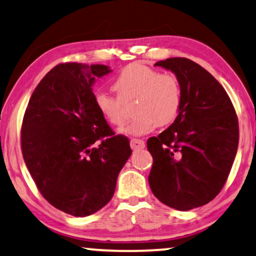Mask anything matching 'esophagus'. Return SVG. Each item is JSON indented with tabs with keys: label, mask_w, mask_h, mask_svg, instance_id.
Listing matches in <instances>:
<instances>
[{
	"label": "esophagus",
	"mask_w": 256,
	"mask_h": 256,
	"mask_svg": "<svg viewBox=\"0 0 256 256\" xmlns=\"http://www.w3.org/2000/svg\"><path fill=\"white\" fill-rule=\"evenodd\" d=\"M130 145L132 150H142L145 148V142L142 139H131Z\"/></svg>",
	"instance_id": "1"
}]
</instances>
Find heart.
<instances>
[{"label": "heart", "mask_w": 256, "mask_h": 256, "mask_svg": "<svg viewBox=\"0 0 256 256\" xmlns=\"http://www.w3.org/2000/svg\"><path fill=\"white\" fill-rule=\"evenodd\" d=\"M118 97L105 92L94 94L97 110L108 124L122 125L125 120L124 104L134 100V117L119 132L128 136H144L156 126L172 124L182 108V86L173 74H160L158 70L140 63L125 66L114 82Z\"/></svg>", "instance_id": "1"}]
</instances>
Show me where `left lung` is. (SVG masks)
<instances>
[{
    "label": "left lung",
    "instance_id": "1",
    "mask_svg": "<svg viewBox=\"0 0 256 256\" xmlns=\"http://www.w3.org/2000/svg\"><path fill=\"white\" fill-rule=\"evenodd\" d=\"M154 66L178 77L182 100L174 122L148 140V184L162 204L190 210L222 190L238 151L239 122L224 88L199 64L173 57Z\"/></svg>",
    "mask_w": 256,
    "mask_h": 256
}]
</instances>
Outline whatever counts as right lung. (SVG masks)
Segmentation results:
<instances>
[{"instance_id":"obj_1","label":"right lung","mask_w":256,"mask_h":256,"mask_svg":"<svg viewBox=\"0 0 256 256\" xmlns=\"http://www.w3.org/2000/svg\"><path fill=\"white\" fill-rule=\"evenodd\" d=\"M103 64L64 63L37 85L21 130L23 159L44 199L74 216H88L114 196L132 150L97 110L92 85L110 74Z\"/></svg>"}]
</instances>
